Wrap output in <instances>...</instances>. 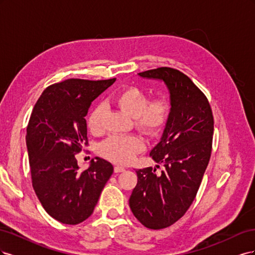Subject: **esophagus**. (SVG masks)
<instances>
[{
	"label": "esophagus",
	"instance_id": "1",
	"mask_svg": "<svg viewBox=\"0 0 255 255\" xmlns=\"http://www.w3.org/2000/svg\"><path fill=\"white\" fill-rule=\"evenodd\" d=\"M114 170H115L116 173H119V172H123V171H125L126 168H125V167H121V166H115Z\"/></svg>",
	"mask_w": 255,
	"mask_h": 255
}]
</instances>
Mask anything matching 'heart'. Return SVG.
Segmentation results:
<instances>
[{
  "mask_svg": "<svg viewBox=\"0 0 255 255\" xmlns=\"http://www.w3.org/2000/svg\"><path fill=\"white\" fill-rule=\"evenodd\" d=\"M114 102L122 111L132 116L135 127L146 136L159 135L170 118L171 104L168 100L155 98L149 101L148 95L135 86H128L119 90L114 96ZM103 114V106L98 105L88 115L87 128L91 133L101 132ZM142 149L143 141L138 136L114 135L100 144L99 152L113 163L125 165L129 163Z\"/></svg>",
  "mask_w": 255,
  "mask_h": 255,
  "instance_id": "b5f03b06",
  "label": "heart"
}]
</instances>
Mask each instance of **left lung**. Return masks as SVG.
<instances>
[{
    "label": "left lung",
    "mask_w": 255,
    "mask_h": 255,
    "mask_svg": "<svg viewBox=\"0 0 255 255\" xmlns=\"http://www.w3.org/2000/svg\"><path fill=\"white\" fill-rule=\"evenodd\" d=\"M138 74L164 81L170 92V118L150 153L163 170H136L137 184L129 198L137 220L160 230L182 218L194 202L211 158L214 117L205 95L183 72L160 67Z\"/></svg>",
    "instance_id": "left-lung-1"
}]
</instances>
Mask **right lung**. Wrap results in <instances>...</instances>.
Wrapping results in <instances>:
<instances>
[{
    "label": "right lung",
    "mask_w": 255,
    "mask_h": 255,
    "mask_svg": "<svg viewBox=\"0 0 255 255\" xmlns=\"http://www.w3.org/2000/svg\"><path fill=\"white\" fill-rule=\"evenodd\" d=\"M116 79H68L50 85L36 102L26 128L33 188L44 211L65 225H79L94 213L114 172L96 157L79 171L75 155L88 143L85 116L91 102Z\"/></svg>",
    "instance_id": "1"
}]
</instances>
